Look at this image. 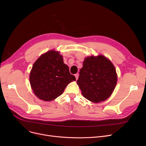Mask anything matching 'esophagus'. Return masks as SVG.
I'll use <instances>...</instances> for the list:
<instances>
[{"label":"esophagus","mask_w":146,"mask_h":146,"mask_svg":"<svg viewBox=\"0 0 146 146\" xmlns=\"http://www.w3.org/2000/svg\"><path fill=\"white\" fill-rule=\"evenodd\" d=\"M74 76H75V78H76V80H78V78H79V74H78V73H76V74H75Z\"/></svg>","instance_id":"1"}]
</instances>
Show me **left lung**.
Wrapping results in <instances>:
<instances>
[{"mask_svg":"<svg viewBox=\"0 0 146 146\" xmlns=\"http://www.w3.org/2000/svg\"><path fill=\"white\" fill-rule=\"evenodd\" d=\"M77 83L83 96L98 103L105 101L112 94L117 82V75L111 61L102 55L85 58Z\"/></svg>","mask_w":146,"mask_h":146,"instance_id":"8db88e82","label":"left lung"}]
</instances>
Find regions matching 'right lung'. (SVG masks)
I'll return each mask as SVG.
<instances>
[{
	"instance_id": "right-lung-1",
	"label": "right lung",
	"mask_w": 146,
	"mask_h": 146,
	"mask_svg": "<svg viewBox=\"0 0 146 146\" xmlns=\"http://www.w3.org/2000/svg\"><path fill=\"white\" fill-rule=\"evenodd\" d=\"M74 76L69 72L58 51L50 50L43 54L33 66L29 74L34 94L44 101H51L63 94Z\"/></svg>"
}]
</instances>
